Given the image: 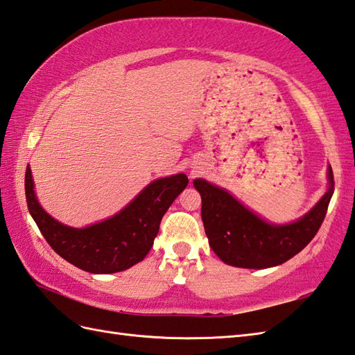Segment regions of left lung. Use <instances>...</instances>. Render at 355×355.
Masks as SVG:
<instances>
[{"mask_svg":"<svg viewBox=\"0 0 355 355\" xmlns=\"http://www.w3.org/2000/svg\"><path fill=\"white\" fill-rule=\"evenodd\" d=\"M327 175L328 189L322 198L304 216L288 224L268 223L224 187L195 178L209 245L227 266L254 270L281 266L310 244L320 229L334 192L331 166Z\"/></svg>","mask_w":355,"mask_h":355,"instance_id":"8db88e82","label":"left lung"}]
</instances>
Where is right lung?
I'll return each mask as SVG.
<instances>
[{"label": "right lung", "instance_id": "add662e5", "mask_svg": "<svg viewBox=\"0 0 355 355\" xmlns=\"http://www.w3.org/2000/svg\"><path fill=\"white\" fill-rule=\"evenodd\" d=\"M189 180L184 173L157 178L119 214L87 227H70L49 215L37 201L32 169H26L28 212L42 236L61 258L88 273L110 275L145 259L166 210Z\"/></svg>", "mask_w": 355, "mask_h": 355}]
</instances>
